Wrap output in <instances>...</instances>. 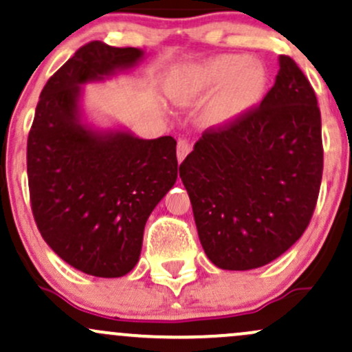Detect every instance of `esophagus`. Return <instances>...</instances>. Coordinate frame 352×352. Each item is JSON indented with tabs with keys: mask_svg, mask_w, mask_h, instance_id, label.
<instances>
[{
	"mask_svg": "<svg viewBox=\"0 0 352 352\" xmlns=\"http://www.w3.org/2000/svg\"><path fill=\"white\" fill-rule=\"evenodd\" d=\"M190 151H192V144H188V140L180 139L179 144H177V159H179V162L188 155Z\"/></svg>",
	"mask_w": 352,
	"mask_h": 352,
	"instance_id": "esophagus-1",
	"label": "esophagus"
}]
</instances>
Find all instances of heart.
Wrapping results in <instances>:
<instances>
[{
	"mask_svg": "<svg viewBox=\"0 0 352 352\" xmlns=\"http://www.w3.org/2000/svg\"><path fill=\"white\" fill-rule=\"evenodd\" d=\"M270 74L246 54H220L177 69L167 82L168 96L190 106L217 91L204 111L210 129H227L252 116L263 102Z\"/></svg>",
	"mask_w": 352,
	"mask_h": 352,
	"instance_id": "b5f03b06",
	"label": "heart"
}]
</instances>
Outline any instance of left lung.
<instances>
[{
	"mask_svg": "<svg viewBox=\"0 0 352 352\" xmlns=\"http://www.w3.org/2000/svg\"><path fill=\"white\" fill-rule=\"evenodd\" d=\"M261 106L204 132L180 165L204 252L221 270L272 263L300 240L322 177L321 114L296 63L280 56Z\"/></svg>",
	"mask_w": 352,
	"mask_h": 352,
	"instance_id": "1",
	"label": "left lung"
}]
</instances>
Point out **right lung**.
<instances>
[{
	"mask_svg": "<svg viewBox=\"0 0 352 352\" xmlns=\"http://www.w3.org/2000/svg\"><path fill=\"white\" fill-rule=\"evenodd\" d=\"M139 47L92 41L47 80L28 137L31 208L52 252L79 272L120 278L134 270L152 210L177 180V142L98 127L84 87L129 71Z\"/></svg>",
	"mask_w": 352,
	"mask_h": 352,
	"instance_id": "add662e5",
	"label": "right lung"
}]
</instances>
